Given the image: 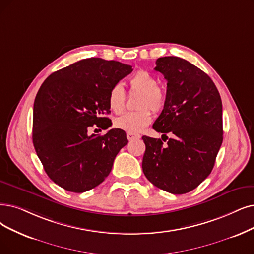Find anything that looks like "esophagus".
Returning a JSON list of instances; mask_svg holds the SVG:
<instances>
[{
    "mask_svg": "<svg viewBox=\"0 0 254 254\" xmlns=\"http://www.w3.org/2000/svg\"><path fill=\"white\" fill-rule=\"evenodd\" d=\"M127 138H128V140H132V139H135V138H140V135H139V134H134V133L128 132V133H127Z\"/></svg>",
    "mask_w": 254,
    "mask_h": 254,
    "instance_id": "obj_1",
    "label": "esophagus"
}]
</instances>
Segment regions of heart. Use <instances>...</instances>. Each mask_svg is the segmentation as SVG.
<instances>
[{
    "instance_id": "1",
    "label": "heart",
    "mask_w": 254,
    "mask_h": 254,
    "mask_svg": "<svg viewBox=\"0 0 254 254\" xmlns=\"http://www.w3.org/2000/svg\"><path fill=\"white\" fill-rule=\"evenodd\" d=\"M131 90L140 92L138 99V111H128V113L118 117L114 124L115 127L130 133H138L143 131L151 122L152 111H159L165 106L166 97L161 88H159L157 79L147 70L139 69L128 80ZM108 107L115 114H121L125 108L126 94L124 88L120 84H115L110 88L107 97Z\"/></svg>"
}]
</instances>
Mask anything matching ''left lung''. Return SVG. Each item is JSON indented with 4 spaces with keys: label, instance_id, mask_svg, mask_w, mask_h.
<instances>
[{
    "label": "left lung",
    "instance_id": "obj_1",
    "mask_svg": "<svg viewBox=\"0 0 254 254\" xmlns=\"http://www.w3.org/2000/svg\"><path fill=\"white\" fill-rule=\"evenodd\" d=\"M168 81L165 106L153 124L174 134L167 146L143 136V171L160 190L180 195L196 189L214 168L223 141L222 101L212 80L187 60L160 57L154 68Z\"/></svg>",
    "mask_w": 254,
    "mask_h": 254
}]
</instances>
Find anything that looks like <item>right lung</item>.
Masks as SVG:
<instances>
[{"label": "right lung", "mask_w": 254, "mask_h": 254, "mask_svg": "<svg viewBox=\"0 0 254 254\" xmlns=\"http://www.w3.org/2000/svg\"><path fill=\"white\" fill-rule=\"evenodd\" d=\"M132 72V66L102 58L82 59L51 74L40 86L33 107L32 139L38 158L56 185L83 192L109 175L119 151L127 145L122 129L89 135L111 121L110 88Z\"/></svg>", "instance_id": "add662e5"}]
</instances>
